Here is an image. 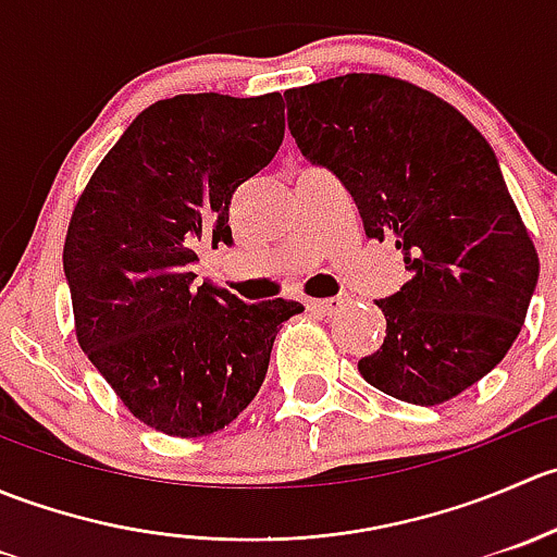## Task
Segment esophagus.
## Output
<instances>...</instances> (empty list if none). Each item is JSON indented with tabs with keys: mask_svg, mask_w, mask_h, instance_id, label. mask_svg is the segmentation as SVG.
Wrapping results in <instances>:
<instances>
[{
	"mask_svg": "<svg viewBox=\"0 0 557 557\" xmlns=\"http://www.w3.org/2000/svg\"><path fill=\"white\" fill-rule=\"evenodd\" d=\"M345 305H347L345 299H312V301H307V307H310L314 314H323V318H325V314H336Z\"/></svg>",
	"mask_w": 557,
	"mask_h": 557,
	"instance_id": "34e87169",
	"label": "esophagus"
}]
</instances>
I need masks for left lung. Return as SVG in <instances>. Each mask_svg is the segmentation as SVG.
I'll return each instance as SVG.
<instances>
[{
  "label": "left lung",
  "mask_w": 557,
  "mask_h": 557,
  "mask_svg": "<svg viewBox=\"0 0 557 557\" xmlns=\"http://www.w3.org/2000/svg\"><path fill=\"white\" fill-rule=\"evenodd\" d=\"M285 99L301 153L345 183L367 237L393 239L412 274L377 301L385 342L358 372L398 401H450L502 363L539 280L496 153L453 104L401 77L350 72Z\"/></svg>",
  "instance_id": "left-lung-1"
}]
</instances>
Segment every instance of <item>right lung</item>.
Returning <instances> with one entry per match:
<instances>
[{"mask_svg":"<svg viewBox=\"0 0 557 557\" xmlns=\"http://www.w3.org/2000/svg\"><path fill=\"white\" fill-rule=\"evenodd\" d=\"M283 134L277 91L161 99L134 117L72 210L64 274L77 345L161 434L226 429L267 377L280 325L305 312L190 285L196 247L232 245L234 190L274 159Z\"/></svg>","mask_w":557,"mask_h":557,"instance_id":"obj_1","label":"right lung"}]
</instances>
